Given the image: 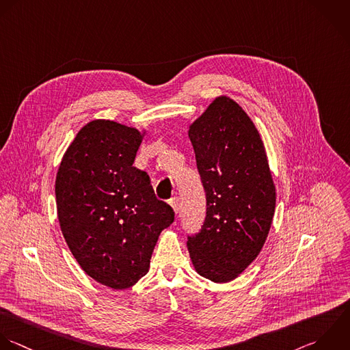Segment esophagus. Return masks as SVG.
Returning a JSON list of instances; mask_svg holds the SVG:
<instances>
[{"instance_id": "obj_1", "label": "esophagus", "mask_w": 350, "mask_h": 350, "mask_svg": "<svg viewBox=\"0 0 350 350\" xmlns=\"http://www.w3.org/2000/svg\"><path fill=\"white\" fill-rule=\"evenodd\" d=\"M169 204L172 206V208L174 210V213H176V214L180 211V199H178L177 196L172 198V199L169 200Z\"/></svg>"}]
</instances>
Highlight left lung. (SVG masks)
<instances>
[{
  "label": "left lung",
  "mask_w": 350,
  "mask_h": 350,
  "mask_svg": "<svg viewBox=\"0 0 350 350\" xmlns=\"http://www.w3.org/2000/svg\"><path fill=\"white\" fill-rule=\"evenodd\" d=\"M206 192V218L188 236L198 274L225 284L259 255L275 211V185L263 140L248 114L218 96L188 131Z\"/></svg>",
  "instance_id": "1"
}]
</instances>
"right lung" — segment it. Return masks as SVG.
Returning a JSON list of instances; mask_svg holds the SVG:
<instances>
[{
  "label": "right lung",
  "mask_w": 350,
  "mask_h": 350,
  "mask_svg": "<svg viewBox=\"0 0 350 350\" xmlns=\"http://www.w3.org/2000/svg\"><path fill=\"white\" fill-rule=\"evenodd\" d=\"M144 132L110 120L85 124L55 177L64 239L96 282L116 291L144 277L158 237L174 221L146 172L132 166Z\"/></svg>",
  "instance_id": "add662e5"
}]
</instances>
